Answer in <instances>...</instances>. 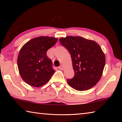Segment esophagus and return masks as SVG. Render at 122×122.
Masks as SVG:
<instances>
[{
    "label": "esophagus",
    "instance_id": "1",
    "mask_svg": "<svg viewBox=\"0 0 122 122\" xmlns=\"http://www.w3.org/2000/svg\"><path fill=\"white\" fill-rule=\"evenodd\" d=\"M59 69H60V70H63V66H60V67H59Z\"/></svg>",
    "mask_w": 122,
    "mask_h": 122
}]
</instances>
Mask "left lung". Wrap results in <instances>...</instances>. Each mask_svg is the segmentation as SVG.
<instances>
[{
    "mask_svg": "<svg viewBox=\"0 0 122 122\" xmlns=\"http://www.w3.org/2000/svg\"><path fill=\"white\" fill-rule=\"evenodd\" d=\"M71 54L74 76L67 83L76 90L84 91L95 86L102 75L106 64L104 52L97 43L81 36L60 38Z\"/></svg>",
    "mask_w": 122,
    "mask_h": 122,
    "instance_id": "obj_1",
    "label": "left lung"
}]
</instances>
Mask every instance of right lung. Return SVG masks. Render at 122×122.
I'll return each instance as SVG.
<instances>
[{"mask_svg":"<svg viewBox=\"0 0 122 122\" xmlns=\"http://www.w3.org/2000/svg\"><path fill=\"white\" fill-rule=\"evenodd\" d=\"M57 41V38L41 36L31 39L21 47L17 65L20 76L26 83L40 87L49 81L55 71L46 53Z\"/></svg>","mask_w":122,"mask_h":122,"instance_id":"add662e5","label":"right lung"}]
</instances>
